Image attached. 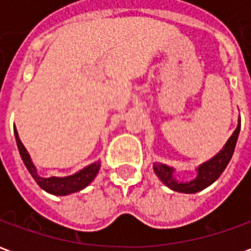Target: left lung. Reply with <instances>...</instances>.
Listing matches in <instances>:
<instances>
[{
    "instance_id": "obj_1",
    "label": "left lung",
    "mask_w": 251,
    "mask_h": 251,
    "mask_svg": "<svg viewBox=\"0 0 251 251\" xmlns=\"http://www.w3.org/2000/svg\"><path fill=\"white\" fill-rule=\"evenodd\" d=\"M239 130H241V118L238 120L237 129L234 130L231 137L227 140L225 147L222 148L214 157L207 160L205 163L200 164L196 169L198 171L196 177L191 181H179L177 179H175V169L172 167L165 165V164L153 163V171L157 175L158 179L172 191L181 192V194H196V192H199L201 189L207 188L208 185L212 184L223 174L227 164L230 163L232 157V153H234V149L237 145L238 136H239Z\"/></svg>"
}]
</instances>
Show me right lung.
<instances>
[{
  "instance_id": "obj_1",
  "label": "right lung",
  "mask_w": 251,
  "mask_h": 251,
  "mask_svg": "<svg viewBox=\"0 0 251 251\" xmlns=\"http://www.w3.org/2000/svg\"><path fill=\"white\" fill-rule=\"evenodd\" d=\"M14 137H16V142H17V148H19L20 156L24 161L25 167L29 171L32 177L35 179L37 184L40 185L46 192L52 195H57V196H66V195L74 194L80 189L86 188L98 175L99 168H100V161H95V163L90 164L86 168L80 169L76 174L71 175V176H66V177H56V176H51V177H41L40 175L37 174L35 164L32 163L29 153L25 149L23 142L20 140L19 133L14 127Z\"/></svg>"
}]
</instances>
